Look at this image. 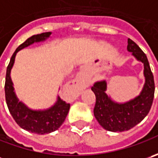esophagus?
Here are the masks:
<instances>
[{"label":"esophagus","mask_w":158,"mask_h":158,"mask_svg":"<svg viewBox=\"0 0 158 158\" xmlns=\"http://www.w3.org/2000/svg\"><path fill=\"white\" fill-rule=\"evenodd\" d=\"M85 85V80L82 76H78L74 82V86H76L77 89H82Z\"/></svg>","instance_id":"34e87169"}]
</instances>
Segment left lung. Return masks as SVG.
<instances>
[{
	"mask_svg": "<svg viewBox=\"0 0 158 158\" xmlns=\"http://www.w3.org/2000/svg\"><path fill=\"white\" fill-rule=\"evenodd\" d=\"M127 51L144 66L145 83L139 96L125 103H118L106 94L107 82L98 81L91 87L96 96L94 116L102 127L111 132H123L131 129L145 118L151 108L155 82L147 56L136 44L127 40Z\"/></svg>",
	"mask_w": 158,
	"mask_h": 158,
	"instance_id": "8db88e82",
	"label": "left lung"
}]
</instances>
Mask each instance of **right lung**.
<instances>
[{
	"label": "right lung",
	"mask_w": 158,
	"mask_h": 158,
	"mask_svg": "<svg viewBox=\"0 0 158 158\" xmlns=\"http://www.w3.org/2000/svg\"><path fill=\"white\" fill-rule=\"evenodd\" d=\"M51 34L52 32L37 34L25 40L16 48L15 52L13 53L6 72L5 98L10 114L22 128L38 135L49 134L57 130L62 125L69 113L70 104H67L58 96L55 104L50 108L45 110H32L29 108L17 98L15 92L14 91V86L10 77V72L15 63V55L17 52L34 43L45 41L51 36Z\"/></svg>",
	"instance_id": "right-lung-1"
}]
</instances>
